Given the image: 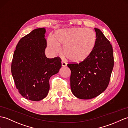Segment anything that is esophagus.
Returning a JSON list of instances; mask_svg holds the SVG:
<instances>
[{"instance_id": "1", "label": "esophagus", "mask_w": 128, "mask_h": 128, "mask_svg": "<svg viewBox=\"0 0 128 128\" xmlns=\"http://www.w3.org/2000/svg\"><path fill=\"white\" fill-rule=\"evenodd\" d=\"M66 63L64 60L62 61V66H66Z\"/></svg>"}]
</instances>
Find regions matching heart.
I'll return each mask as SVG.
<instances>
[{"mask_svg": "<svg viewBox=\"0 0 128 128\" xmlns=\"http://www.w3.org/2000/svg\"><path fill=\"white\" fill-rule=\"evenodd\" d=\"M48 39V48L53 54L60 52L59 46H64L65 57L74 63L84 62L90 57L97 43L96 33L91 29L74 27L57 30Z\"/></svg>", "mask_w": 128, "mask_h": 128, "instance_id": "heart-1", "label": "heart"}]
</instances>
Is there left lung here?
Wrapping results in <instances>:
<instances>
[{"instance_id":"obj_1","label":"left lung","mask_w":128,"mask_h":128,"mask_svg":"<svg viewBox=\"0 0 128 128\" xmlns=\"http://www.w3.org/2000/svg\"><path fill=\"white\" fill-rule=\"evenodd\" d=\"M97 43L87 60L69 63L72 93L81 99H90L102 94L108 87L114 65L111 44L100 29L94 28Z\"/></svg>"}]
</instances>
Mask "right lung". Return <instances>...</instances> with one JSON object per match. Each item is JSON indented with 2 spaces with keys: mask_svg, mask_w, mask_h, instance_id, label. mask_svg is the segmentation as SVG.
Returning <instances> with one entry per match:
<instances>
[{
  "mask_svg": "<svg viewBox=\"0 0 128 128\" xmlns=\"http://www.w3.org/2000/svg\"><path fill=\"white\" fill-rule=\"evenodd\" d=\"M44 28L35 29L20 39L14 53L11 73L21 96L32 101L44 99L50 90V77L62 66L59 57L48 58Z\"/></svg>",
  "mask_w": 128,
  "mask_h": 128,
  "instance_id": "right-lung-1",
  "label": "right lung"
}]
</instances>
